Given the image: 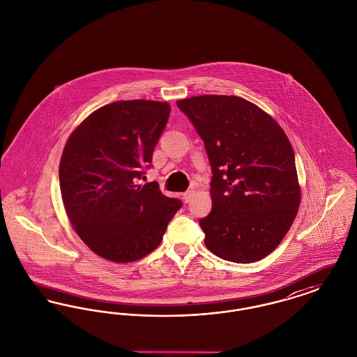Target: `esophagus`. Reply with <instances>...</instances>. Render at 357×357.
Wrapping results in <instances>:
<instances>
[{
  "mask_svg": "<svg viewBox=\"0 0 357 357\" xmlns=\"http://www.w3.org/2000/svg\"><path fill=\"white\" fill-rule=\"evenodd\" d=\"M194 194H195V191H194V190H188V191H186V192L183 194V199H185V202H186V204L191 202V199H192Z\"/></svg>",
  "mask_w": 357,
  "mask_h": 357,
  "instance_id": "esophagus-1",
  "label": "esophagus"
}]
</instances>
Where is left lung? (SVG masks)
I'll return each mask as SVG.
<instances>
[{
	"mask_svg": "<svg viewBox=\"0 0 357 357\" xmlns=\"http://www.w3.org/2000/svg\"><path fill=\"white\" fill-rule=\"evenodd\" d=\"M176 105L202 137L213 171V208L199 220L206 248L237 264L265 258L301 202L288 136L268 112L238 96H192Z\"/></svg>",
	"mask_w": 357,
	"mask_h": 357,
	"instance_id": "8db88e82",
	"label": "left lung"
}]
</instances>
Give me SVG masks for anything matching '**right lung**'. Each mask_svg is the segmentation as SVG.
<instances>
[{
    "label": "right lung",
    "instance_id": "1",
    "mask_svg": "<svg viewBox=\"0 0 357 357\" xmlns=\"http://www.w3.org/2000/svg\"><path fill=\"white\" fill-rule=\"evenodd\" d=\"M167 102L120 100L86 116L60 159V191L68 220L104 259L127 264L155 250L182 202L156 182L137 185L167 124Z\"/></svg>",
    "mask_w": 357,
    "mask_h": 357
}]
</instances>
